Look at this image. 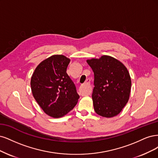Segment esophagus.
<instances>
[{
	"instance_id": "34e87169",
	"label": "esophagus",
	"mask_w": 158,
	"mask_h": 158,
	"mask_svg": "<svg viewBox=\"0 0 158 158\" xmlns=\"http://www.w3.org/2000/svg\"><path fill=\"white\" fill-rule=\"evenodd\" d=\"M84 85L87 86V89H86V94H87L88 95L90 94L91 93V90H92V89H91V86H90V79H87L86 80L85 83H84Z\"/></svg>"
}]
</instances>
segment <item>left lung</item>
<instances>
[{
	"label": "left lung",
	"mask_w": 158,
	"mask_h": 158,
	"mask_svg": "<svg viewBox=\"0 0 158 158\" xmlns=\"http://www.w3.org/2000/svg\"><path fill=\"white\" fill-rule=\"evenodd\" d=\"M94 72L92 98L95 112L110 118L118 115L128 102L131 79L125 65L110 56L86 60Z\"/></svg>",
	"instance_id": "1"
}]
</instances>
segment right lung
<instances>
[{
  "label": "right lung",
  "mask_w": 158,
  "mask_h": 158,
  "mask_svg": "<svg viewBox=\"0 0 158 158\" xmlns=\"http://www.w3.org/2000/svg\"><path fill=\"white\" fill-rule=\"evenodd\" d=\"M71 60L56 54L42 61L31 79L34 98L44 112L54 118L65 115L77 104L79 96L66 73Z\"/></svg>",
  "instance_id": "right-lung-1"
}]
</instances>
